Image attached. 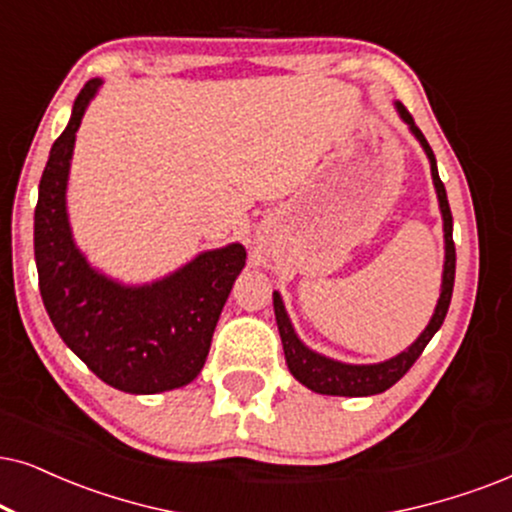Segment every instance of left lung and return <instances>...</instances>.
I'll list each match as a JSON object with an SVG mask.
<instances>
[{
  "label": "left lung",
  "mask_w": 512,
  "mask_h": 512,
  "mask_svg": "<svg viewBox=\"0 0 512 512\" xmlns=\"http://www.w3.org/2000/svg\"><path fill=\"white\" fill-rule=\"evenodd\" d=\"M397 111L401 120L411 127V132L416 134V139L423 144L425 153L430 158V170H432V181H435L439 208H442L444 217V248H446V260H444V276H442V295H439L437 309L432 314L420 338L413 342V345L406 349V352L397 354V357L390 361H383V364H368V366H352V364H340V361L326 359L321 354L312 352L309 347H304L300 338H297L293 331V323H290L286 307H283L281 295L274 293V312H276V323L278 333H281L283 352H286V364L290 373L300 380L302 385H307L309 390L319 394H338V397H368V394H378L390 390V387L397 383V380L404 375L409 368L416 364V359L423 354V349L432 340V335L439 331L446 319V312H449L451 304V293H454V276H456V245H454V217H451L449 200H446V189L439 179L437 172V160L435 153L428 144V139L423 137V132L416 127L411 113L406 111L401 103H397Z\"/></svg>",
  "instance_id": "obj_1"
}]
</instances>
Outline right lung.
<instances>
[{
    "instance_id": "1",
    "label": "right lung",
    "mask_w": 512,
    "mask_h": 512,
    "mask_svg": "<svg viewBox=\"0 0 512 512\" xmlns=\"http://www.w3.org/2000/svg\"><path fill=\"white\" fill-rule=\"evenodd\" d=\"M101 80L77 94L68 127L51 146L35 208V262L47 314L61 340L103 383L155 394L191 383L208 359L226 297L245 264L238 243L210 250L163 281L125 288L96 274L75 248L66 186L75 132Z\"/></svg>"
}]
</instances>
